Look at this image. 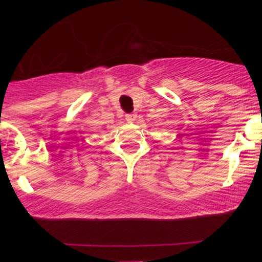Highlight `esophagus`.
Segmentation results:
<instances>
[{
    "label": "esophagus",
    "mask_w": 262,
    "mask_h": 262,
    "mask_svg": "<svg viewBox=\"0 0 262 262\" xmlns=\"http://www.w3.org/2000/svg\"><path fill=\"white\" fill-rule=\"evenodd\" d=\"M125 119H127V121L129 122V123H133L135 119H137V114L135 113H128V114H125Z\"/></svg>",
    "instance_id": "1"
}]
</instances>
